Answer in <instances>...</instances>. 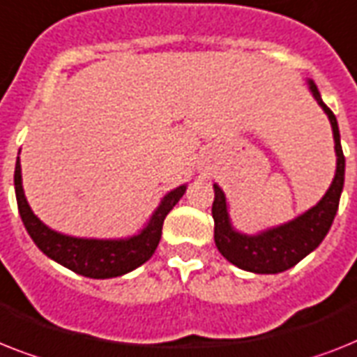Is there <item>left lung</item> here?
<instances>
[{"instance_id":"8db88e82","label":"left lung","mask_w":357,"mask_h":357,"mask_svg":"<svg viewBox=\"0 0 357 357\" xmlns=\"http://www.w3.org/2000/svg\"><path fill=\"white\" fill-rule=\"evenodd\" d=\"M308 88L323 112L328 115L332 133H334L335 155H337L332 185L317 202V205L308 208L297 218L289 220L288 224L266 229L259 234H244L233 227L224 190L218 185H214L213 218L216 248L229 262L251 273L273 275L294 268L295 264H299L306 255L312 253L323 242L337 213L339 198H341L344 183V155L341 149L337 119L332 109L323 102L314 80H308Z\"/></svg>"}]
</instances>
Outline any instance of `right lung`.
<instances>
[{
  "instance_id": "add662e5",
  "label": "right lung",
  "mask_w": 357,
  "mask_h": 357,
  "mask_svg": "<svg viewBox=\"0 0 357 357\" xmlns=\"http://www.w3.org/2000/svg\"><path fill=\"white\" fill-rule=\"evenodd\" d=\"M14 188H16V202L22 222L31 234L34 244L43 255L54 262L62 264L63 268L75 273L89 277V279H113L121 277L150 259L161 240V229L167 214L178 204L187 190V185H179L170 190L159 207L153 211L152 218L137 234L130 238L98 240V238H77L69 236L43 224L36 214L31 211L22 187V165L16 159L14 170Z\"/></svg>"
}]
</instances>
